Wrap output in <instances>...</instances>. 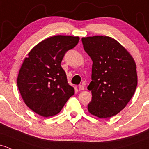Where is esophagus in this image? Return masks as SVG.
Masks as SVG:
<instances>
[{"label": "esophagus", "instance_id": "esophagus-1", "mask_svg": "<svg viewBox=\"0 0 149 149\" xmlns=\"http://www.w3.org/2000/svg\"><path fill=\"white\" fill-rule=\"evenodd\" d=\"M79 91H83L84 90V86L83 85H79Z\"/></svg>", "mask_w": 149, "mask_h": 149}]
</instances>
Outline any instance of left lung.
<instances>
[{
    "label": "left lung",
    "instance_id": "1",
    "mask_svg": "<svg viewBox=\"0 0 149 149\" xmlns=\"http://www.w3.org/2000/svg\"><path fill=\"white\" fill-rule=\"evenodd\" d=\"M86 52L93 61L88 89L92 99L88 105L91 115L110 118L123 110L135 93L136 64L127 50L109 36L82 38Z\"/></svg>",
    "mask_w": 149,
    "mask_h": 149
}]
</instances>
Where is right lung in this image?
<instances>
[{
	"label": "right lung",
	"instance_id": "obj_1",
	"mask_svg": "<svg viewBox=\"0 0 149 149\" xmlns=\"http://www.w3.org/2000/svg\"><path fill=\"white\" fill-rule=\"evenodd\" d=\"M79 39L71 36L49 37L36 45L23 60L17 85L24 103L36 113L43 117L56 115L74 94L61 63Z\"/></svg>",
	"mask_w": 149,
	"mask_h": 149
}]
</instances>
